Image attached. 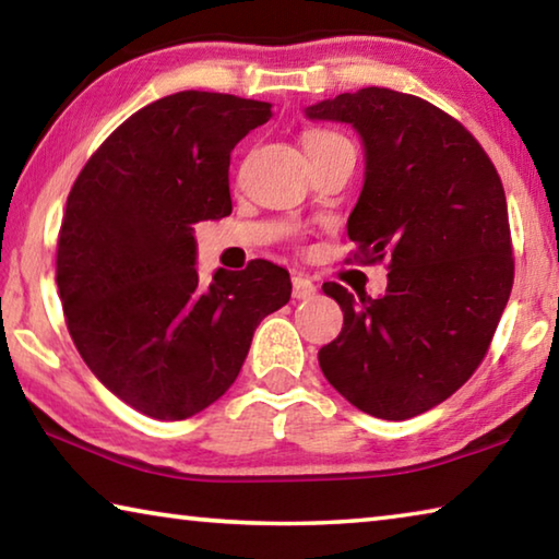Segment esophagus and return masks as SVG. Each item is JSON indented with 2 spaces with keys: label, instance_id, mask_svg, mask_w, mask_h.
Returning <instances> with one entry per match:
<instances>
[{
  "label": "esophagus",
  "instance_id": "esophagus-1",
  "mask_svg": "<svg viewBox=\"0 0 559 559\" xmlns=\"http://www.w3.org/2000/svg\"><path fill=\"white\" fill-rule=\"evenodd\" d=\"M316 283L310 281V278H306V276H293V298H298V300H308V298H313L316 296Z\"/></svg>",
  "mask_w": 559,
  "mask_h": 559
}]
</instances>
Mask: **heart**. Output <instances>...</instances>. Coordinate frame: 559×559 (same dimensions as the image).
Here are the masks:
<instances>
[{
  "mask_svg": "<svg viewBox=\"0 0 559 559\" xmlns=\"http://www.w3.org/2000/svg\"><path fill=\"white\" fill-rule=\"evenodd\" d=\"M340 140H345V138L337 135V132H333V130L316 128V130H310L308 135H306V150H308V153H316V150H323L328 145L340 143Z\"/></svg>",
  "mask_w": 559,
  "mask_h": 559,
  "instance_id": "heart-1",
  "label": "heart"
}]
</instances>
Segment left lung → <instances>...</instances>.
<instances>
[{"label": "left lung", "mask_w": 559, "mask_h": 559, "mask_svg": "<svg viewBox=\"0 0 559 559\" xmlns=\"http://www.w3.org/2000/svg\"><path fill=\"white\" fill-rule=\"evenodd\" d=\"M306 116L349 122L362 138L347 236L359 263L390 269L382 298L323 283L345 320L320 347V370L365 414L412 419L476 372L506 310L515 261L503 182L456 118L409 93H340Z\"/></svg>", "instance_id": "obj_1"}]
</instances>
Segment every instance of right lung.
Here are the masks:
<instances>
[{
	"label": "right lung",
	"mask_w": 559,
	"mask_h": 559,
	"mask_svg": "<svg viewBox=\"0 0 559 559\" xmlns=\"http://www.w3.org/2000/svg\"><path fill=\"white\" fill-rule=\"evenodd\" d=\"M271 103L182 91L110 132L66 200L56 286L73 345L108 390L153 419L200 414L229 390L253 330L290 300L257 259L202 286L192 224L231 214V150Z\"/></svg>",
	"instance_id": "obj_1"
}]
</instances>
